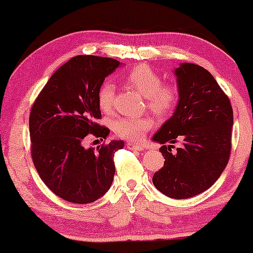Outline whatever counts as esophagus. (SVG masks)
I'll use <instances>...</instances> for the list:
<instances>
[{
	"label": "esophagus",
	"instance_id": "esophagus-1",
	"mask_svg": "<svg viewBox=\"0 0 253 253\" xmlns=\"http://www.w3.org/2000/svg\"><path fill=\"white\" fill-rule=\"evenodd\" d=\"M126 147L132 148V150H136V151H144V148H145L144 146H141V145H137V144H132V143H127Z\"/></svg>",
	"mask_w": 253,
	"mask_h": 253
}]
</instances>
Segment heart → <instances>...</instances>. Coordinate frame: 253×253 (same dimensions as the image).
<instances>
[{
	"label": "heart",
	"instance_id": "b5f03b06",
	"mask_svg": "<svg viewBox=\"0 0 253 253\" xmlns=\"http://www.w3.org/2000/svg\"><path fill=\"white\" fill-rule=\"evenodd\" d=\"M126 82L146 99L147 107L158 117L168 116L177 103L178 93L175 86L161 84V77L147 65H138L126 75ZM115 85L103 83L98 92V103L103 113L113 109ZM153 123L148 117H119L113 122L117 136L129 141L143 140L145 132L152 129Z\"/></svg>",
	"mask_w": 253,
	"mask_h": 253
}]
</instances>
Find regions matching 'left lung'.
<instances>
[{
    "label": "left lung",
    "instance_id": "left-lung-1",
    "mask_svg": "<svg viewBox=\"0 0 253 253\" xmlns=\"http://www.w3.org/2000/svg\"><path fill=\"white\" fill-rule=\"evenodd\" d=\"M174 74L178 102L152 138L162 144L160 152L166 159L152 182L164 195L186 199L211 188L226 168L234 117L229 99L206 69L181 63ZM176 141L182 146L172 155Z\"/></svg>",
    "mask_w": 253,
    "mask_h": 253
}]
</instances>
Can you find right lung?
Segmentation results:
<instances>
[{
    "instance_id": "add662e5",
    "label": "right lung",
    "mask_w": 253,
    "mask_h": 253,
    "mask_svg": "<svg viewBox=\"0 0 253 253\" xmlns=\"http://www.w3.org/2000/svg\"><path fill=\"white\" fill-rule=\"evenodd\" d=\"M121 62L108 57L79 55L54 72L30 115L31 153L38 174L60 198L89 204L112 186L114 153L124 141L112 140L85 148L88 133L106 139L109 129L100 126L98 92L105 78Z\"/></svg>"
}]
</instances>
